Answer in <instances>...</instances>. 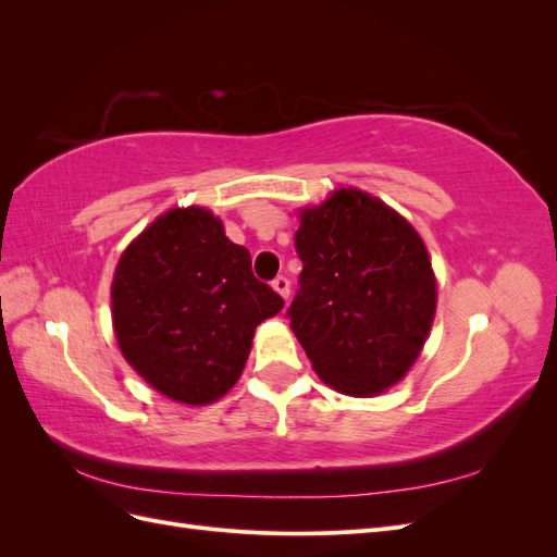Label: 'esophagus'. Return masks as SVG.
Masks as SVG:
<instances>
[{"label":"esophagus","mask_w":557,"mask_h":557,"mask_svg":"<svg viewBox=\"0 0 557 557\" xmlns=\"http://www.w3.org/2000/svg\"><path fill=\"white\" fill-rule=\"evenodd\" d=\"M272 285H274V290L283 297V299H288V295H290V281L285 278V276H276L274 281H272Z\"/></svg>","instance_id":"esophagus-1"}]
</instances>
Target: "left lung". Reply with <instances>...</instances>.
I'll return each mask as SVG.
<instances>
[{
	"label": "left lung",
	"mask_w": 557,
	"mask_h": 557,
	"mask_svg": "<svg viewBox=\"0 0 557 557\" xmlns=\"http://www.w3.org/2000/svg\"><path fill=\"white\" fill-rule=\"evenodd\" d=\"M299 218L290 327L334 391L383 393L409 372L432 327L428 248L399 213L356 188L336 190Z\"/></svg>",
	"instance_id": "obj_1"
}]
</instances>
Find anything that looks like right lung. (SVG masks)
Returning <instances> with one entry per match:
<instances>
[{
	"label": "right lung",
	"instance_id": "obj_1",
	"mask_svg": "<svg viewBox=\"0 0 557 557\" xmlns=\"http://www.w3.org/2000/svg\"><path fill=\"white\" fill-rule=\"evenodd\" d=\"M113 327L125 360L183 404H209L237 383L252 332L283 309L252 276L250 252L199 207L146 227L115 267Z\"/></svg>",
	"mask_w": 557,
	"mask_h": 557
}]
</instances>
